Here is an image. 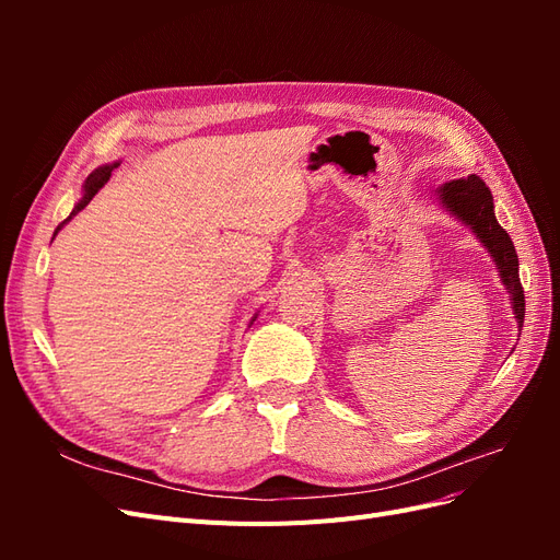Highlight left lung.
<instances>
[{"mask_svg":"<svg viewBox=\"0 0 560 560\" xmlns=\"http://www.w3.org/2000/svg\"><path fill=\"white\" fill-rule=\"evenodd\" d=\"M439 202L455 217L460 219L465 226L474 231V235L483 243V247L493 257L502 284L512 296V308L518 319V327H523L525 315V296L518 278V257L510 235L498 224L493 212V196L486 182L477 175H469L465 179H453L436 189Z\"/></svg>","mask_w":560,"mask_h":560,"instance_id":"left-lung-1","label":"left lung"}]
</instances>
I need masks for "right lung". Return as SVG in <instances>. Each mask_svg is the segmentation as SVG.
Instances as JSON below:
<instances>
[{
  "instance_id": "right-lung-1",
  "label": "right lung",
  "mask_w": 560,
  "mask_h": 560,
  "mask_svg": "<svg viewBox=\"0 0 560 560\" xmlns=\"http://www.w3.org/2000/svg\"><path fill=\"white\" fill-rule=\"evenodd\" d=\"M118 163H112V165H103V167H97V171H93L89 177H86V184H83V198L77 202V206H74V210L70 212V217H67L65 219V222L56 229V233L67 224V222H70V219L74 217V214H79L83 208H86L89 206V202L93 200V196L100 191V189H103V186L107 184V179L112 177V171H114V167H116ZM54 233V235H56ZM252 322H254V317H252ZM252 322H249V325H252Z\"/></svg>"
}]
</instances>
